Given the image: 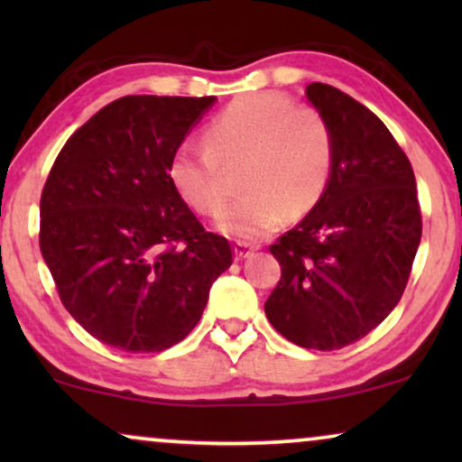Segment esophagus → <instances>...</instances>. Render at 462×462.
<instances>
[{"instance_id":"34e87169","label":"esophagus","mask_w":462,"mask_h":462,"mask_svg":"<svg viewBox=\"0 0 462 462\" xmlns=\"http://www.w3.org/2000/svg\"><path fill=\"white\" fill-rule=\"evenodd\" d=\"M252 252H254V245H252V244H245V242L233 244V254H236L237 261H242V258H248Z\"/></svg>"}]
</instances>
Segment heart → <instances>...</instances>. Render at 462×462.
Returning a JSON list of instances; mask_svg holds the SVG:
<instances>
[{
	"mask_svg": "<svg viewBox=\"0 0 462 462\" xmlns=\"http://www.w3.org/2000/svg\"><path fill=\"white\" fill-rule=\"evenodd\" d=\"M206 147L180 144L168 176L179 198L201 217H217L229 198L226 172L237 170L242 195L223 212L220 231L258 239L280 220L299 218L330 185L337 141L328 119L288 97H239L208 124Z\"/></svg>",
	"mask_w": 462,
	"mask_h": 462,
	"instance_id": "b5f03b06",
	"label": "heart"
}]
</instances>
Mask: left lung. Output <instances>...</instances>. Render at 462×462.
Instances as JSON below:
<instances>
[{
    "label": "left lung",
    "instance_id": "obj_1",
    "mask_svg": "<svg viewBox=\"0 0 462 462\" xmlns=\"http://www.w3.org/2000/svg\"><path fill=\"white\" fill-rule=\"evenodd\" d=\"M307 98L334 130L330 185L271 245L282 280L264 302L271 326L305 349L356 343L400 302L422 218L410 160L381 119L328 84Z\"/></svg>",
    "mask_w": 462,
    "mask_h": 462
}]
</instances>
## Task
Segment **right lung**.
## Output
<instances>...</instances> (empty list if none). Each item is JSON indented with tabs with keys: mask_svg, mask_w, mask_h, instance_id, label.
Instances as JSON below:
<instances>
[{
	"mask_svg": "<svg viewBox=\"0 0 462 462\" xmlns=\"http://www.w3.org/2000/svg\"><path fill=\"white\" fill-rule=\"evenodd\" d=\"M214 97L117 98L65 143L40 201V248L88 334L155 353L198 326L231 245L174 191L170 157Z\"/></svg>",
	"mask_w": 462,
	"mask_h": 462,
	"instance_id": "right-lung-1",
	"label": "right lung"
}]
</instances>
